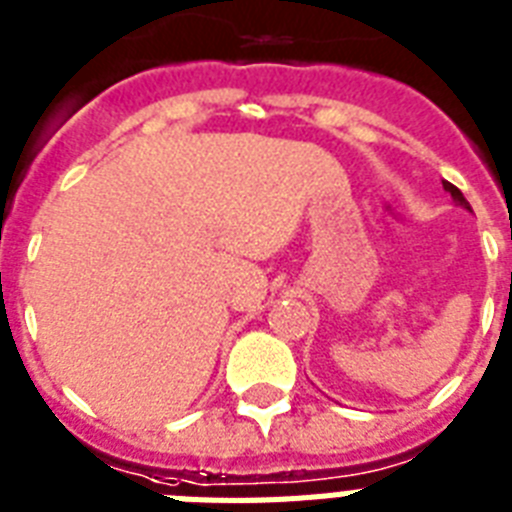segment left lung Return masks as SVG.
<instances>
[{
	"label": "left lung",
	"mask_w": 512,
	"mask_h": 512,
	"mask_svg": "<svg viewBox=\"0 0 512 512\" xmlns=\"http://www.w3.org/2000/svg\"><path fill=\"white\" fill-rule=\"evenodd\" d=\"M442 188H445L447 193H450V196H453L455 204H460V206H463V209L471 211V204H468L466 196H463V193H460V188H455V185H453V183H447V180H442Z\"/></svg>",
	"instance_id": "8db88e82"
}]
</instances>
